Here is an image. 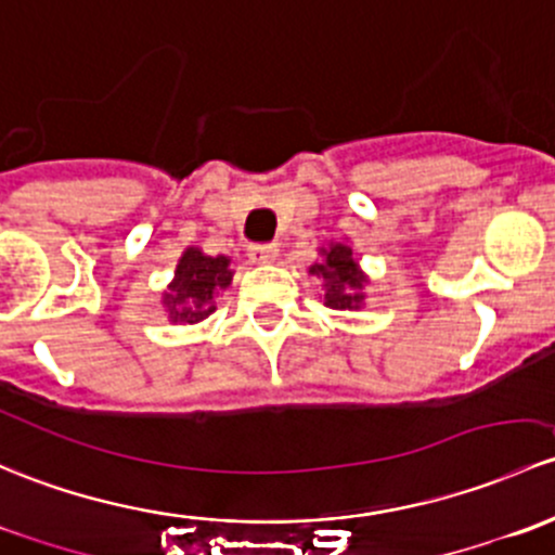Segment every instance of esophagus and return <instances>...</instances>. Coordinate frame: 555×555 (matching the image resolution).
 <instances>
[{"mask_svg":"<svg viewBox=\"0 0 555 555\" xmlns=\"http://www.w3.org/2000/svg\"><path fill=\"white\" fill-rule=\"evenodd\" d=\"M248 256H250V261H259V264H267V261H275L278 245L275 243H256V245H250Z\"/></svg>","mask_w":555,"mask_h":555,"instance_id":"obj_1","label":"esophagus"}]
</instances>
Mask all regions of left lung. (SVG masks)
<instances>
[{
  "label": "left lung",
  "mask_w": 555,
  "mask_h": 555,
  "mask_svg": "<svg viewBox=\"0 0 555 555\" xmlns=\"http://www.w3.org/2000/svg\"><path fill=\"white\" fill-rule=\"evenodd\" d=\"M323 264L312 267V275L325 278V305L331 310H358L363 301L365 278L358 272V261L352 259V248L336 243L323 250Z\"/></svg>",
  "instance_id": "1"
}]
</instances>
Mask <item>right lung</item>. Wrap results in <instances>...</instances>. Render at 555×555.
Wrapping results in <instances>:
<instances>
[{
	"instance_id": "right-lung-1",
	"label": "right lung",
	"mask_w": 555,
	"mask_h": 555,
	"mask_svg": "<svg viewBox=\"0 0 555 555\" xmlns=\"http://www.w3.org/2000/svg\"><path fill=\"white\" fill-rule=\"evenodd\" d=\"M232 280L227 256H205L203 250L186 248L176 267V280L165 294L168 315L179 323H199L216 310V291L227 288Z\"/></svg>"
}]
</instances>
